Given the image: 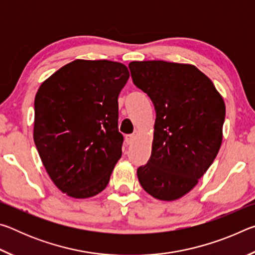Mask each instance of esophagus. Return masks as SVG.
<instances>
[{
  "label": "esophagus",
  "mask_w": 255,
  "mask_h": 255,
  "mask_svg": "<svg viewBox=\"0 0 255 255\" xmlns=\"http://www.w3.org/2000/svg\"><path fill=\"white\" fill-rule=\"evenodd\" d=\"M135 140H136V135H127L126 136V143L128 145H131Z\"/></svg>",
  "instance_id": "obj_1"
}]
</instances>
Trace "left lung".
Wrapping results in <instances>:
<instances>
[{
  "instance_id": "left-lung-1",
  "label": "left lung",
  "mask_w": 255,
  "mask_h": 255,
  "mask_svg": "<svg viewBox=\"0 0 255 255\" xmlns=\"http://www.w3.org/2000/svg\"><path fill=\"white\" fill-rule=\"evenodd\" d=\"M133 84L152 100L156 119L152 155L137 169L139 183L159 200H176L198 183L221 148L225 103L196 66L164 60L129 64Z\"/></svg>"
}]
</instances>
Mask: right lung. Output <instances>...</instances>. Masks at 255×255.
Listing matches in <instances>:
<instances>
[{
  "label": "right lung",
  "instance_id": "right-lung-1",
  "mask_svg": "<svg viewBox=\"0 0 255 255\" xmlns=\"http://www.w3.org/2000/svg\"><path fill=\"white\" fill-rule=\"evenodd\" d=\"M128 79L122 63L76 59L38 89L33 140L47 173L67 196L93 197L109 183L123 153L118 97Z\"/></svg>",
  "mask_w": 255,
  "mask_h": 255
}]
</instances>
